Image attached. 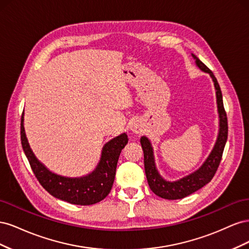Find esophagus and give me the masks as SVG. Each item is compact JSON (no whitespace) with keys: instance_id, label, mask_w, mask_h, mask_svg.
<instances>
[{"instance_id":"1","label":"esophagus","mask_w":249,"mask_h":249,"mask_svg":"<svg viewBox=\"0 0 249 249\" xmlns=\"http://www.w3.org/2000/svg\"><path fill=\"white\" fill-rule=\"evenodd\" d=\"M131 130L136 133V134H139L141 131H142V125L141 124L138 122V120H135V122H133L132 125H131Z\"/></svg>"}]
</instances>
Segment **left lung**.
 <instances>
[{
    "label": "left lung",
    "instance_id": "left-lung-1",
    "mask_svg": "<svg viewBox=\"0 0 249 249\" xmlns=\"http://www.w3.org/2000/svg\"><path fill=\"white\" fill-rule=\"evenodd\" d=\"M195 62L197 66L203 71L210 73L212 77L215 89H216V96H217V106L218 112H219L220 117V129L219 135H218V139L216 144L212 150V153L209 156L207 161L203 163L202 166L195 171L192 175L188 176L182 179L178 180V182H167V180L163 179L159 173L156 169V165L154 161V155H153V148L150 145V142L146 137H142L140 139L141 146L143 149V154H144V168H145V175L147 178L148 186L156 195L165 199H180L184 198L188 195L197 191L200 188L207 185L211 179L213 178L215 173L219 167V164L222 158L223 149L225 146V142L228 140V117L227 112L223 107V101H222V93L219 84H218L217 79L215 78L214 73L212 72L209 67L205 63H202L200 60L194 56Z\"/></svg>",
    "mask_w": 249,
    "mask_h": 249
}]
</instances>
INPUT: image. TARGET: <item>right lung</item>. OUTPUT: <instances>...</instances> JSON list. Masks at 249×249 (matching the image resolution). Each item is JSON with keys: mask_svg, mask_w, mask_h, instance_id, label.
<instances>
[{"mask_svg": "<svg viewBox=\"0 0 249 249\" xmlns=\"http://www.w3.org/2000/svg\"><path fill=\"white\" fill-rule=\"evenodd\" d=\"M21 146L36 178L51 195L72 205L89 206L103 200L110 193L115 178L116 166L122 149L127 143V136L122 134L104 146L101 161L89 176L79 178H63L49 171L36 159L30 148L20 122Z\"/></svg>", "mask_w": 249, "mask_h": 249, "instance_id": "obj_1", "label": "right lung"}]
</instances>
